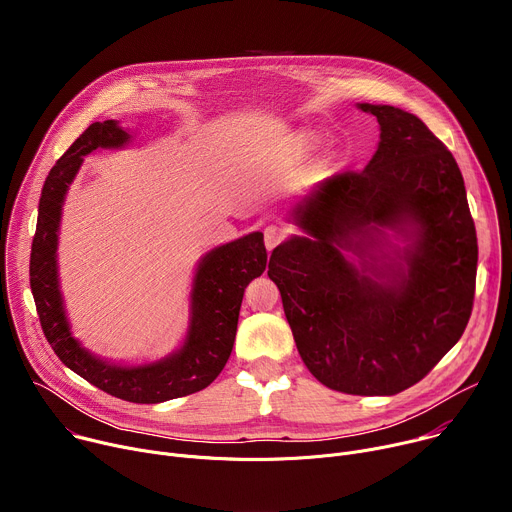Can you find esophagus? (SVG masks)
<instances>
[{"label":"esophagus","instance_id":"34e87169","mask_svg":"<svg viewBox=\"0 0 512 512\" xmlns=\"http://www.w3.org/2000/svg\"><path fill=\"white\" fill-rule=\"evenodd\" d=\"M285 235H287V231H285L283 225H269L265 229V247H267V251H273L285 239Z\"/></svg>","mask_w":512,"mask_h":512}]
</instances>
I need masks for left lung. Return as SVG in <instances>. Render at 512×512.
I'll return each mask as SVG.
<instances>
[{"label": "left lung", "instance_id": "obj_1", "mask_svg": "<svg viewBox=\"0 0 512 512\" xmlns=\"http://www.w3.org/2000/svg\"><path fill=\"white\" fill-rule=\"evenodd\" d=\"M381 141L362 172L334 174L291 212L306 237L269 257V279L308 371L348 395H397L460 340L478 243L462 172L427 125L358 103ZM405 243L391 246L386 231ZM354 252V264L343 253Z\"/></svg>", "mask_w": 512, "mask_h": 512}]
</instances>
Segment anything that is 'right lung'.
<instances>
[{"label": "right lung", "instance_id": "add662e5", "mask_svg": "<svg viewBox=\"0 0 512 512\" xmlns=\"http://www.w3.org/2000/svg\"><path fill=\"white\" fill-rule=\"evenodd\" d=\"M131 135L115 119L89 125L50 170L38 206L30 255V287L42 332L70 371L101 391L129 403H162L208 387L231 356L245 287L265 271L263 233H251L208 251L196 269L190 324L182 346L170 356L125 367L103 360L72 336L58 287V229L66 190L83 158L97 148H123Z\"/></svg>", "mask_w": 512, "mask_h": 512}]
</instances>
